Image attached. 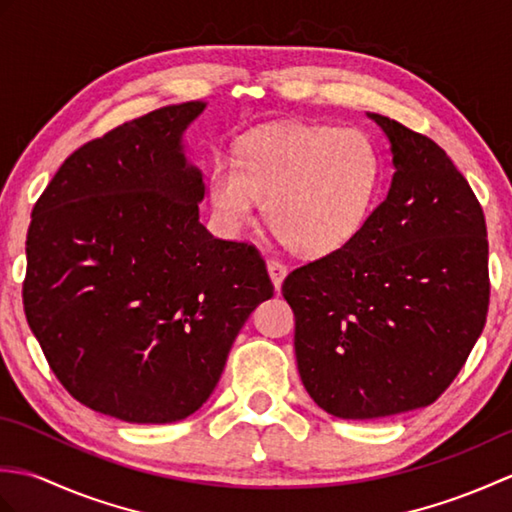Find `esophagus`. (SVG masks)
Listing matches in <instances>:
<instances>
[{"label":"esophagus","mask_w":512,"mask_h":512,"mask_svg":"<svg viewBox=\"0 0 512 512\" xmlns=\"http://www.w3.org/2000/svg\"><path fill=\"white\" fill-rule=\"evenodd\" d=\"M266 266H268L270 279H273V286L279 290L281 284H284L286 275H288V266L284 262H279V259H268Z\"/></svg>","instance_id":"obj_1"}]
</instances>
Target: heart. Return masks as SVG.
Instances as JSON below:
<instances>
[{"instance_id":"b5f03b06","label":"heart","mask_w":512,"mask_h":512,"mask_svg":"<svg viewBox=\"0 0 512 512\" xmlns=\"http://www.w3.org/2000/svg\"><path fill=\"white\" fill-rule=\"evenodd\" d=\"M383 187V156L363 129L281 125L244 136L237 158H217L209 198L237 231L264 200V220L292 253L330 255L363 231Z\"/></svg>"}]
</instances>
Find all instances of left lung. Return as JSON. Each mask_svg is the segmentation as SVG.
<instances>
[{
  "label": "left lung",
  "mask_w": 512,
  "mask_h": 512,
  "mask_svg": "<svg viewBox=\"0 0 512 512\" xmlns=\"http://www.w3.org/2000/svg\"><path fill=\"white\" fill-rule=\"evenodd\" d=\"M389 140L387 198L350 244L286 277L301 383L343 420L431 405L488 312L482 206L431 138L367 112Z\"/></svg>",
  "instance_id": "obj_1"
}]
</instances>
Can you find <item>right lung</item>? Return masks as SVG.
Returning a JSON list of instances; mask_svg holds the SVG:
<instances>
[{"instance_id": "1", "label": "right lung", "mask_w": 512, "mask_h": 512, "mask_svg": "<svg viewBox=\"0 0 512 512\" xmlns=\"http://www.w3.org/2000/svg\"><path fill=\"white\" fill-rule=\"evenodd\" d=\"M204 107H160L90 140L32 209L30 330L81 405L125 422L198 411L250 312L273 297L255 246L200 222L202 171L182 138Z\"/></svg>"}]
</instances>
